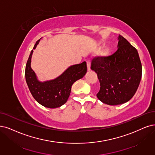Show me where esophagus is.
I'll list each match as a JSON object with an SVG mask.
<instances>
[{
    "instance_id": "obj_1",
    "label": "esophagus",
    "mask_w": 155,
    "mask_h": 155,
    "mask_svg": "<svg viewBox=\"0 0 155 155\" xmlns=\"http://www.w3.org/2000/svg\"><path fill=\"white\" fill-rule=\"evenodd\" d=\"M87 71H91V62L90 61H87Z\"/></svg>"
}]
</instances>
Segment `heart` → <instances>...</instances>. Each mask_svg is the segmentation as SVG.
Wrapping results in <instances>:
<instances>
[{
    "mask_svg": "<svg viewBox=\"0 0 155 155\" xmlns=\"http://www.w3.org/2000/svg\"><path fill=\"white\" fill-rule=\"evenodd\" d=\"M101 48H102V47H100L98 48V50H101ZM110 53H111V49H110V48L108 47H105L104 49V50L102 51V55L104 56V57H107V56H108V55L110 54Z\"/></svg>",
    "mask_w": 155,
    "mask_h": 155,
    "instance_id": "1",
    "label": "heart"
}]
</instances>
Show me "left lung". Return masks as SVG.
I'll return each mask as SVG.
<instances>
[{"label": "left lung", "instance_id": "8db88e82", "mask_svg": "<svg viewBox=\"0 0 155 155\" xmlns=\"http://www.w3.org/2000/svg\"><path fill=\"white\" fill-rule=\"evenodd\" d=\"M117 50L110 56L96 57L91 69L97 73L100 89L96 94L104 104L121 105L128 101L138 89L142 64L137 49L119 35Z\"/></svg>", "mask_w": 155, "mask_h": 155}]
</instances>
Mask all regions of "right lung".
<instances>
[{
  "mask_svg": "<svg viewBox=\"0 0 155 155\" xmlns=\"http://www.w3.org/2000/svg\"><path fill=\"white\" fill-rule=\"evenodd\" d=\"M40 39L34 45V50L36 49ZM33 51V50L31 51L25 67V75L28 87L34 98L39 104L50 108L60 107L67 101L73 83L83 78L86 73V62L70 66L57 78L41 82L38 79L31 68Z\"/></svg>",
  "mask_w": 155,
  "mask_h": 155,
  "instance_id": "obj_1",
  "label": "right lung"
}]
</instances>
